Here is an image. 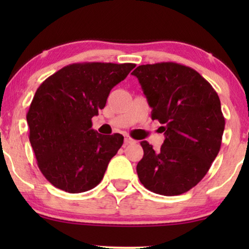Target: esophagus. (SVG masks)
I'll use <instances>...</instances> for the list:
<instances>
[{"label":"esophagus","mask_w":249,"mask_h":249,"mask_svg":"<svg viewBox=\"0 0 249 249\" xmlns=\"http://www.w3.org/2000/svg\"><path fill=\"white\" fill-rule=\"evenodd\" d=\"M125 144H132V142H136V141H134V139H132L131 138L130 136H125Z\"/></svg>","instance_id":"34e87169"}]
</instances>
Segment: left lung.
Wrapping results in <instances>:
<instances>
[{"mask_svg": "<svg viewBox=\"0 0 249 249\" xmlns=\"http://www.w3.org/2000/svg\"><path fill=\"white\" fill-rule=\"evenodd\" d=\"M162 124L160 150L141 142V182L161 196H179L206 176L221 146L225 118L218 93L198 71L173 62L139 65L132 72Z\"/></svg>", "mask_w": 249, "mask_h": 249, "instance_id": "8db88e82", "label": "left lung"}]
</instances>
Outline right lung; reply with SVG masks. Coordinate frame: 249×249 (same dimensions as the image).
Wrapping results in <instances>:
<instances>
[{"instance_id": "add662e5", "label": "right lung", "mask_w": 249, "mask_h": 249, "mask_svg": "<svg viewBox=\"0 0 249 249\" xmlns=\"http://www.w3.org/2000/svg\"><path fill=\"white\" fill-rule=\"evenodd\" d=\"M133 63H73L39 85L27 113L29 141L45 179L59 190L82 193L102 181L124 137L92 130L111 89L125 79Z\"/></svg>"}]
</instances>
